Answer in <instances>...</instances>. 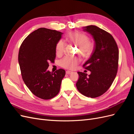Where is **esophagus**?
Returning a JSON list of instances; mask_svg holds the SVG:
<instances>
[{
  "instance_id": "esophagus-1",
  "label": "esophagus",
  "mask_w": 134,
  "mask_h": 134,
  "mask_svg": "<svg viewBox=\"0 0 134 134\" xmlns=\"http://www.w3.org/2000/svg\"><path fill=\"white\" fill-rule=\"evenodd\" d=\"M71 73H72V71H69V70H68V71H66V74H71Z\"/></svg>"
}]
</instances>
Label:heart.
<instances>
[{"instance_id": "b5f03b06", "label": "heart", "mask_w": 134, "mask_h": 134, "mask_svg": "<svg viewBox=\"0 0 134 134\" xmlns=\"http://www.w3.org/2000/svg\"><path fill=\"white\" fill-rule=\"evenodd\" d=\"M66 41L73 43L78 47V54L83 58H88L94 50V43L89 40L88 36L82 32H71L66 36ZM64 43L59 41L56 45V52L58 55H61L64 52ZM79 60L77 58H64L60 62L61 66L68 69H73L78 65Z\"/></svg>"}]
</instances>
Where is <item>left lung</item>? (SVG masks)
<instances>
[{"instance_id":"1","label":"left lung","mask_w":134,"mask_h":134,"mask_svg":"<svg viewBox=\"0 0 134 134\" xmlns=\"http://www.w3.org/2000/svg\"><path fill=\"white\" fill-rule=\"evenodd\" d=\"M83 31L91 34L95 45L90 58L83 65L91 73L79 71L76 86L85 96L96 98L102 95L111 87L118 69L119 49L112 36L96 26L83 27Z\"/></svg>"}]
</instances>
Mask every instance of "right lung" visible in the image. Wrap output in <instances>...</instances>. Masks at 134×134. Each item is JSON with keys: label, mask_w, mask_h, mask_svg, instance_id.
<instances>
[{"label": "right lung", "mask_w": 134, "mask_h": 134, "mask_svg": "<svg viewBox=\"0 0 134 134\" xmlns=\"http://www.w3.org/2000/svg\"><path fill=\"white\" fill-rule=\"evenodd\" d=\"M62 32L45 28L32 32L19 48L18 63L22 79L34 95L50 99L57 95L65 71L60 69L54 73L47 70L48 63L54 62L56 45Z\"/></svg>", "instance_id": "1"}]
</instances>
